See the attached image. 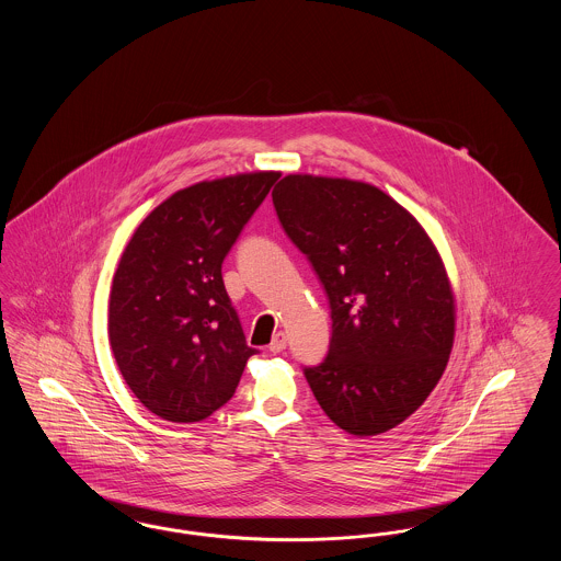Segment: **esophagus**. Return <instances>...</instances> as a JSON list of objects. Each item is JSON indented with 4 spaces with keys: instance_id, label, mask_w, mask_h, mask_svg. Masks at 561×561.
I'll return each instance as SVG.
<instances>
[{
    "instance_id": "1",
    "label": "esophagus",
    "mask_w": 561,
    "mask_h": 561,
    "mask_svg": "<svg viewBox=\"0 0 561 561\" xmlns=\"http://www.w3.org/2000/svg\"><path fill=\"white\" fill-rule=\"evenodd\" d=\"M288 345V336H286V332H277L275 336H273V341H271V345H268V351L271 353H282L284 348Z\"/></svg>"
}]
</instances>
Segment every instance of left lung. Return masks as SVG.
<instances>
[{
	"label": "left lung",
	"instance_id": "1",
	"mask_svg": "<svg viewBox=\"0 0 561 561\" xmlns=\"http://www.w3.org/2000/svg\"><path fill=\"white\" fill-rule=\"evenodd\" d=\"M271 195L330 298L328 357L305 370L316 400L351 435L398 427L450 359L456 300L442 254L423 225L370 183L288 174Z\"/></svg>",
	"mask_w": 561,
	"mask_h": 561
}]
</instances>
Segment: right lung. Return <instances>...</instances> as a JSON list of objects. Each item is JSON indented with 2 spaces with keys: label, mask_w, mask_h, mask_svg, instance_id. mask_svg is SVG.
<instances>
[{
  "label": "right lung",
  "mask_w": 561,
  "mask_h": 561,
  "mask_svg": "<svg viewBox=\"0 0 561 561\" xmlns=\"http://www.w3.org/2000/svg\"><path fill=\"white\" fill-rule=\"evenodd\" d=\"M279 172L199 181L136 227L108 294V345L136 400L170 423L204 421L233 398L245 362L222 261Z\"/></svg>",
  "instance_id": "add662e5"
}]
</instances>
